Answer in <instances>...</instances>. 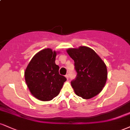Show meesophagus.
<instances>
[{
    "label": "esophagus",
    "mask_w": 130,
    "mask_h": 130,
    "mask_svg": "<svg viewBox=\"0 0 130 130\" xmlns=\"http://www.w3.org/2000/svg\"><path fill=\"white\" fill-rule=\"evenodd\" d=\"M65 77H66V78L67 79H68V77H69V76H68V74H67L65 75Z\"/></svg>",
    "instance_id": "obj_1"
}]
</instances>
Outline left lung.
I'll return each mask as SVG.
<instances>
[{
  "mask_svg": "<svg viewBox=\"0 0 130 130\" xmlns=\"http://www.w3.org/2000/svg\"><path fill=\"white\" fill-rule=\"evenodd\" d=\"M74 62L76 77L71 84L77 96L90 99L102 90L107 79L105 63L92 49L86 46L67 50Z\"/></svg>",
  "mask_w": 130,
  "mask_h": 130,
  "instance_id": "left-lung-1",
  "label": "left lung"
}]
</instances>
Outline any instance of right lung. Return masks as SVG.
<instances>
[{"label":"right lung","mask_w":130,"mask_h":130,"mask_svg":"<svg viewBox=\"0 0 130 130\" xmlns=\"http://www.w3.org/2000/svg\"><path fill=\"white\" fill-rule=\"evenodd\" d=\"M57 53L44 49L35 54L24 72L31 93L41 101H50L59 95L67 78L59 74L55 63Z\"/></svg>","instance_id":"right-lung-1"}]
</instances>
